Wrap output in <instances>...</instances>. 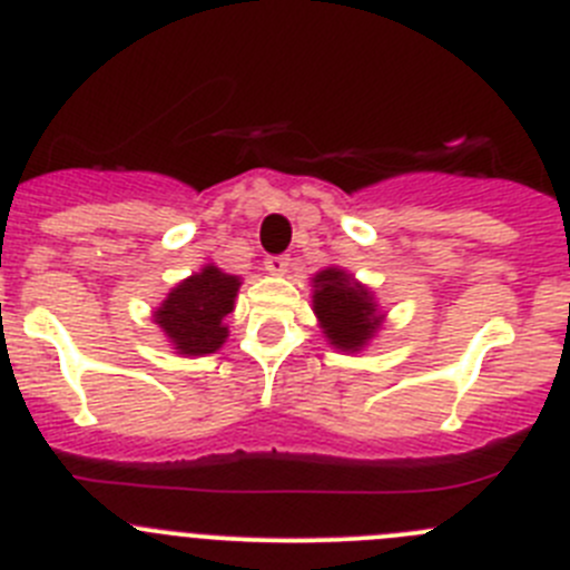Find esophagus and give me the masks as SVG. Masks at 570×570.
Segmentation results:
<instances>
[{
  "instance_id": "34e87169",
  "label": "esophagus",
  "mask_w": 570,
  "mask_h": 570,
  "mask_svg": "<svg viewBox=\"0 0 570 570\" xmlns=\"http://www.w3.org/2000/svg\"><path fill=\"white\" fill-rule=\"evenodd\" d=\"M264 267H267L269 275H286L289 273V258H286V255H269V258L264 261Z\"/></svg>"
}]
</instances>
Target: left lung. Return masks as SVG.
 I'll list each match as a JSON object with an SVG mask.
<instances>
[{
	"label": "left lung",
	"instance_id": "8db88e82",
	"mask_svg": "<svg viewBox=\"0 0 570 570\" xmlns=\"http://www.w3.org/2000/svg\"><path fill=\"white\" fill-rule=\"evenodd\" d=\"M315 284V315L328 343L340 351H360L368 345L382 317L368 286L351 278L345 269L326 267L312 278Z\"/></svg>",
	"mask_w": 570,
	"mask_h": 570
}]
</instances>
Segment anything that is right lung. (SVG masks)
<instances>
[{"label": "right lung", "mask_w": 570, "mask_h": 570, "mask_svg": "<svg viewBox=\"0 0 570 570\" xmlns=\"http://www.w3.org/2000/svg\"><path fill=\"white\" fill-rule=\"evenodd\" d=\"M242 278L222 273L219 267H202L168 292L154 323L163 328L168 343L185 357H205L219 351L227 340L225 317L233 312Z\"/></svg>", "instance_id": "1"}]
</instances>
